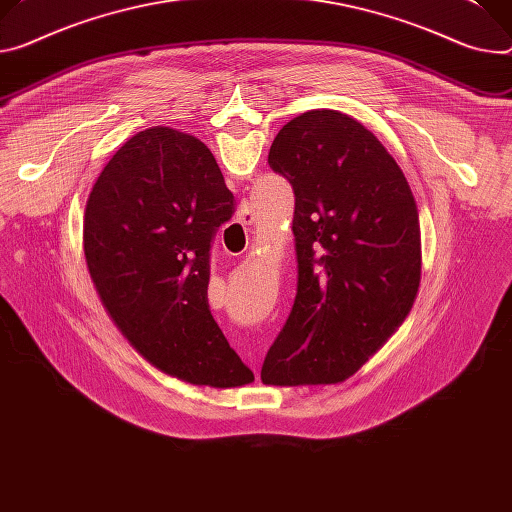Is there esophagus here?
Instances as JSON below:
<instances>
[{"label": "esophagus", "mask_w": 512, "mask_h": 512, "mask_svg": "<svg viewBox=\"0 0 512 512\" xmlns=\"http://www.w3.org/2000/svg\"><path fill=\"white\" fill-rule=\"evenodd\" d=\"M243 226H247V224H251L253 222V214H251V210L249 208H245V210H241L239 212V218H237Z\"/></svg>", "instance_id": "esophagus-1"}]
</instances>
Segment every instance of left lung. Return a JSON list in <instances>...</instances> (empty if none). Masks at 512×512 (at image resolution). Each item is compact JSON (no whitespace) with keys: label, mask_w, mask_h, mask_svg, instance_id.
<instances>
[{"label":"left lung","mask_w":512,"mask_h":512,"mask_svg":"<svg viewBox=\"0 0 512 512\" xmlns=\"http://www.w3.org/2000/svg\"><path fill=\"white\" fill-rule=\"evenodd\" d=\"M269 167L296 198L298 288L261 380L337 384L400 327L421 282L408 181L378 138L337 110H310L273 138Z\"/></svg>","instance_id":"8db88e82"}]
</instances>
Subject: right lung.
<instances>
[{
  "mask_svg": "<svg viewBox=\"0 0 512 512\" xmlns=\"http://www.w3.org/2000/svg\"><path fill=\"white\" fill-rule=\"evenodd\" d=\"M232 212L210 149L167 126L126 141L85 206V259L106 310L153 365L198 386L255 380L208 306L212 241Z\"/></svg>",
  "mask_w": 512,
  "mask_h": 512,
  "instance_id": "right-lung-1",
  "label": "right lung"
}]
</instances>
